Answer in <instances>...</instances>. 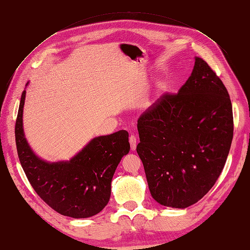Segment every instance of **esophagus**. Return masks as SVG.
<instances>
[{
    "label": "esophagus",
    "instance_id": "34e87169",
    "mask_svg": "<svg viewBox=\"0 0 250 250\" xmlns=\"http://www.w3.org/2000/svg\"><path fill=\"white\" fill-rule=\"evenodd\" d=\"M129 143H130V147H131V150H135L137 149V144H138V140H137V137L135 135H130L129 137Z\"/></svg>",
    "mask_w": 250,
    "mask_h": 250
}]
</instances>
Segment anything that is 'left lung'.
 I'll return each instance as SVG.
<instances>
[{"mask_svg": "<svg viewBox=\"0 0 250 250\" xmlns=\"http://www.w3.org/2000/svg\"><path fill=\"white\" fill-rule=\"evenodd\" d=\"M138 154L152 197L186 208L206 195L224 168L233 135L228 89L210 66L195 57L177 94H165L138 120Z\"/></svg>", "mask_w": 250, "mask_h": 250, "instance_id": "1", "label": "left lung"}]
</instances>
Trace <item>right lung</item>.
Wrapping results in <instances>:
<instances>
[{
  "label": "right lung",
  "instance_id": "obj_1",
  "mask_svg": "<svg viewBox=\"0 0 250 250\" xmlns=\"http://www.w3.org/2000/svg\"><path fill=\"white\" fill-rule=\"evenodd\" d=\"M25 98L26 90L20 102L16 143L21 165L34 191L63 216L88 218L100 213L109 201L111 179L118 165L130 150L128 132L120 130L97 137L70 161L46 162L33 152L25 138Z\"/></svg>",
  "mask_w": 250,
  "mask_h": 250
}]
</instances>
